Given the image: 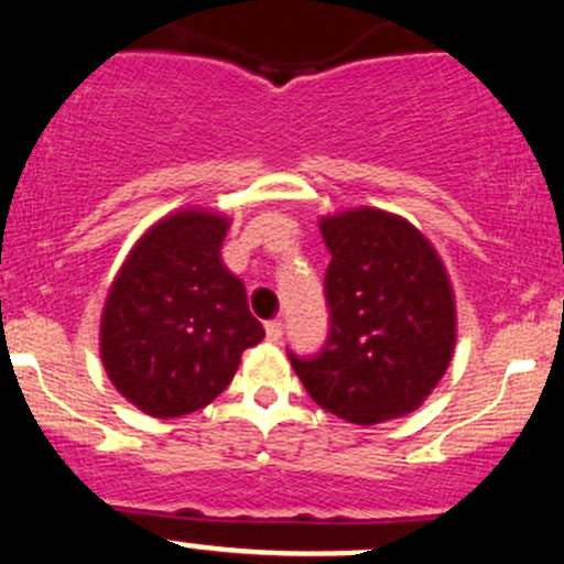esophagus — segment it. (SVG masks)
I'll list each match as a JSON object with an SVG mask.
<instances>
[{
    "label": "esophagus",
    "instance_id": "34e87169",
    "mask_svg": "<svg viewBox=\"0 0 564 564\" xmlns=\"http://www.w3.org/2000/svg\"><path fill=\"white\" fill-rule=\"evenodd\" d=\"M264 334H268V343H278L283 337V324L281 321H268L264 324Z\"/></svg>",
    "mask_w": 564,
    "mask_h": 564
}]
</instances>
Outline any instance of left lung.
I'll return each mask as SVG.
<instances>
[{
	"label": "left lung",
	"mask_w": 564,
	"mask_h": 564,
	"mask_svg": "<svg viewBox=\"0 0 564 564\" xmlns=\"http://www.w3.org/2000/svg\"><path fill=\"white\" fill-rule=\"evenodd\" d=\"M332 253V329L292 367L321 410L377 425L417 410L455 352V292L442 257L404 216L361 206L321 216Z\"/></svg>",
	"instance_id": "left-lung-1"
}]
</instances>
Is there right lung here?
Listing matches in <instances>:
<instances>
[{
  "label": "right lung",
  "instance_id": "1",
  "mask_svg": "<svg viewBox=\"0 0 564 564\" xmlns=\"http://www.w3.org/2000/svg\"><path fill=\"white\" fill-rule=\"evenodd\" d=\"M227 216L187 206L141 235L101 311V364L117 393L150 417H182L230 386L264 329L221 262Z\"/></svg>",
  "mask_w": 564,
  "mask_h": 564
}]
</instances>
